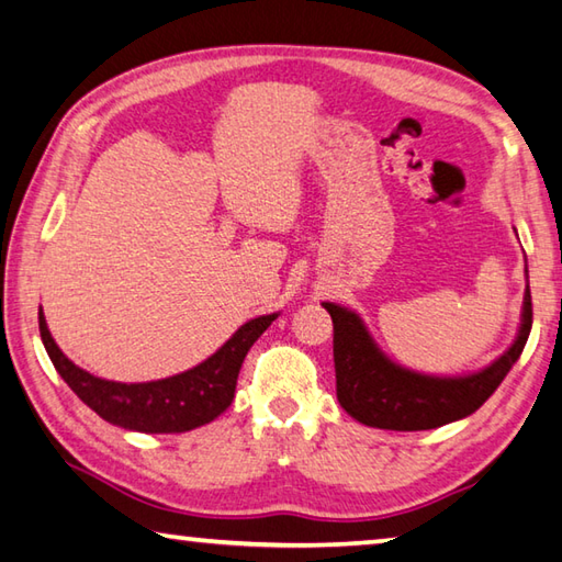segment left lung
Segmentation results:
<instances>
[{"label":"left lung","instance_id":"obj_1","mask_svg":"<svg viewBox=\"0 0 562 562\" xmlns=\"http://www.w3.org/2000/svg\"><path fill=\"white\" fill-rule=\"evenodd\" d=\"M334 322V369L336 397L356 420L381 430H432L479 411L512 366L518 361L533 324L530 288L524 294L521 329L504 356L484 371L459 379H435L401 369L375 346L359 314L324 302Z\"/></svg>","mask_w":562,"mask_h":562}]
</instances>
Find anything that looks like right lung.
<instances>
[{"mask_svg": "<svg viewBox=\"0 0 562 562\" xmlns=\"http://www.w3.org/2000/svg\"><path fill=\"white\" fill-rule=\"evenodd\" d=\"M278 319V314H265L250 319L221 346V349L191 371H183L161 381L117 383L105 381L66 359L46 326L44 312H38L41 341L46 346L50 363L60 379L68 383L90 411L103 420L137 432H187L201 427L226 411L236 395V383L243 359L260 334Z\"/></svg>", "mask_w": 562, "mask_h": 562, "instance_id": "obj_1", "label": "right lung"}]
</instances>
